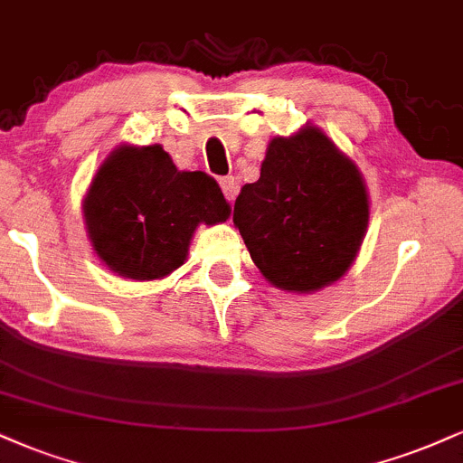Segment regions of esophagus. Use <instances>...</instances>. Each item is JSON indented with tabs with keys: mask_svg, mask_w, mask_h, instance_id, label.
<instances>
[{
	"mask_svg": "<svg viewBox=\"0 0 463 463\" xmlns=\"http://www.w3.org/2000/svg\"><path fill=\"white\" fill-rule=\"evenodd\" d=\"M220 185H222V192H224V196H226L228 203H232V200H235L237 194H239L237 178L235 176H222L220 178Z\"/></svg>",
	"mask_w": 463,
	"mask_h": 463,
	"instance_id": "1",
	"label": "esophagus"
}]
</instances>
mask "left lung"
Here are the masks:
<instances>
[{
  "label": "left lung",
  "instance_id": "1",
  "mask_svg": "<svg viewBox=\"0 0 463 463\" xmlns=\"http://www.w3.org/2000/svg\"><path fill=\"white\" fill-rule=\"evenodd\" d=\"M232 222L271 285L308 293L354 263L369 198L352 161L317 127H304L269 142L259 181L235 200Z\"/></svg>",
  "mask_w": 463,
  "mask_h": 463
}]
</instances>
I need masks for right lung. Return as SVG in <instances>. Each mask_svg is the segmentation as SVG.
I'll return each instance as SVG.
<instances>
[{"label": "right lung", "instance_id": "add662e5", "mask_svg": "<svg viewBox=\"0 0 463 463\" xmlns=\"http://www.w3.org/2000/svg\"><path fill=\"white\" fill-rule=\"evenodd\" d=\"M94 252L116 274L155 280L185 263L200 222L231 207L213 176L181 172L159 144L122 146L99 168L83 204Z\"/></svg>", "mask_w": 463, "mask_h": 463}]
</instances>
